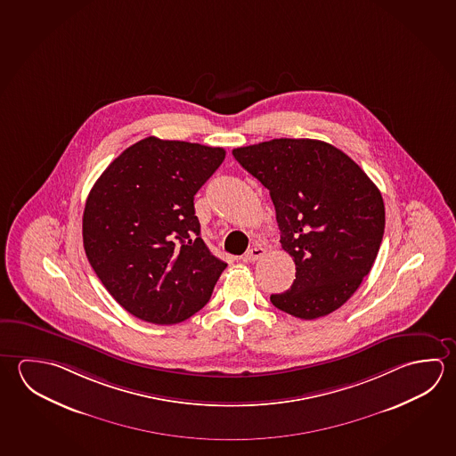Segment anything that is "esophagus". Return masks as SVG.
<instances>
[{"instance_id": "1", "label": "esophagus", "mask_w": 456, "mask_h": 456, "mask_svg": "<svg viewBox=\"0 0 456 456\" xmlns=\"http://www.w3.org/2000/svg\"><path fill=\"white\" fill-rule=\"evenodd\" d=\"M264 255H265V248L261 247V245H256V247L251 248V249H248L245 256H243V261L255 263L259 257H263Z\"/></svg>"}]
</instances>
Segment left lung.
Segmentation results:
<instances>
[{
	"mask_svg": "<svg viewBox=\"0 0 456 456\" xmlns=\"http://www.w3.org/2000/svg\"><path fill=\"white\" fill-rule=\"evenodd\" d=\"M271 193L280 243L296 264L280 311L314 320L339 309L375 263L384 233L381 192L346 153L315 139H272L232 151Z\"/></svg>",
	"mask_w": 456,
	"mask_h": 456,
	"instance_id": "obj_1",
	"label": "left lung"
}]
</instances>
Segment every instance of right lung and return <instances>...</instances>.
Wrapping results in <instances>:
<instances>
[{
    "label": "right lung",
    "instance_id": "add662e5",
    "mask_svg": "<svg viewBox=\"0 0 456 456\" xmlns=\"http://www.w3.org/2000/svg\"><path fill=\"white\" fill-rule=\"evenodd\" d=\"M224 159L221 147L145 137L93 185L85 251L107 291L137 319L173 325L208 303L227 264L201 240L193 197Z\"/></svg>",
    "mask_w": 456,
    "mask_h": 456
}]
</instances>
